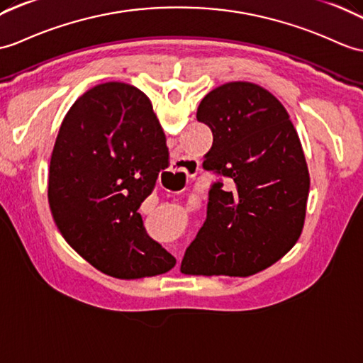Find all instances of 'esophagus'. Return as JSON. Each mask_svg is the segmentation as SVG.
<instances>
[{"label": "esophagus", "instance_id": "esophagus-1", "mask_svg": "<svg viewBox=\"0 0 363 363\" xmlns=\"http://www.w3.org/2000/svg\"><path fill=\"white\" fill-rule=\"evenodd\" d=\"M198 170V164L196 161H193V159H176V161L173 162V167L170 168V172L173 173L176 182L182 181V178H191L193 173H195Z\"/></svg>", "mask_w": 363, "mask_h": 363}]
</instances>
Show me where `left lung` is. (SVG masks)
I'll return each instance as SVG.
<instances>
[{
	"mask_svg": "<svg viewBox=\"0 0 363 363\" xmlns=\"http://www.w3.org/2000/svg\"><path fill=\"white\" fill-rule=\"evenodd\" d=\"M196 119L213 134L202 167L229 182L210 187L207 218L181 272L257 274L288 254L305 224L309 172L298 134L280 100L249 82L210 91Z\"/></svg>",
	"mask_w": 363,
	"mask_h": 363,
	"instance_id": "left-lung-1",
	"label": "left lung"
}]
</instances>
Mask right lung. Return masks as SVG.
<instances>
[{
    "label": "right lung",
    "instance_id": "1",
    "mask_svg": "<svg viewBox=\"0 0 363 363\" xmlns=\"http://www.w3.org/2000/svg\"><path fill=\"white\" fill-rule=\"evenodd\" d=\"M168 167L167 139L150 99L106 82L65 116L49 165L48 199L69 246L116 278L165 274L176 258L147 235L140 204Z\"/></svg>",
    "mask_w": 363,
    "mask_h": 363
}]
</instances>
